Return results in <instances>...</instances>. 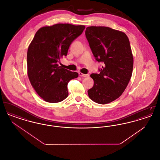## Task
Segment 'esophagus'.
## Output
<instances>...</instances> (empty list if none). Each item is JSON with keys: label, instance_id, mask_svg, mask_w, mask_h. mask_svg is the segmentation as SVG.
<instances>
[{"label": "esophagus", "instance_id": "obj_1", "mask_svg": "<svg viewBox=\"0 0 160 160\" xmlns=\"http://www.w3.org/2000/svg\"><path fill=\"white\" fill-rule=\"evenodd\" d=\"M78 74H79V76L81 77H89V75L88 74H83V73H82V72H79L78 73Z\"/></svg>", "mask_w": 160, "mask_h": 160}]
</instances>
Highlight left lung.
I'll use <instances>...</instances> for the list:
<instances>
[{
  "mask_svg": "<svg viewBox=\"0 0 160 160\" xmlns=\"http://www.w3.org/2000/svg\"><path fill=\"white\" fill-rule=\"evenodd\" d=\"M92 53L104 63L99 74H92L93 86L88 91L94 102L106 104L118 98L132 76L133 56L125 33L105 26H90L85 31Z\"/></svg>",
  "mask_w": 160,
  "mask_h": 160,
  "instance_id": "obj_1",
  "label": "left lung"
}]
</instances>
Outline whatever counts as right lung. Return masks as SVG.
<instances>
[{
    "label": "right lung",
    "mask_w": 160,
    "mask_h": 160,
    "mask_svg": "<svg viewBox=\"0 0 160 160\" xmlns=\"http://www.w3.org/2000/svg\"><path fill=\"white\" fill-rule=\"evenodd\" d=\"M85 26L56 24L38 30L27 53L28 75L38 95L48 102H59L68 95L69 82L78 76L59 66L60 59L66 56L72 42L80 36Z\"/></svg>",
    "instance_id": "1"
}]
</instances>
